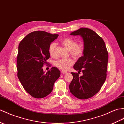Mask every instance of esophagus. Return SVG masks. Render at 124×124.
Returning a JSON list of instances; mask_svg holds the SVG:
<instances>
[{
    "label": "esophagus",
    "mask_w": 124,
    "mask_h": 124,
    "mask_svg": "<svg viewBox=\"0 0 124 124\" xmlns=\"http://www.w3.org/2000/svg\"><path fill=\"white\" fill-rule=\"evenodd\" d=\"M61 73H62V74H66V73H67V71H62L61 72Z\"/></svg>",
    "instance_id": "34e87169"
}]
</instances>
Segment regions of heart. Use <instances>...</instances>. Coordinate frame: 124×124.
Wrapping results in <instances>:
<instances>
[{"label":"heart","mask_w":124,"mask_h":124,"mask_svg":"<svg viewBox=\"0 0 124 124\" xmlns=\"http://www.w3.org/2000/svg\"><path fill=\"white\" fill-rule=\"evenodd\" d=\"M62 44L70 51L72 56L75 58H80L85 52L83 44H77V41L71 38H65L61 41ZM56 44L55 42L51 43L48 47V53L52 56H55ZM74 61L70 59H61L54 61V65L62 70H68L73 64Z\"/></svg>","instance_id":"1"}]
</instances>
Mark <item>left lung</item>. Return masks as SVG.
I'll list each match as a JSON object with an SVG mask.
<instances>
[{
  "label": "left lung",
  "mask_w": 124,
  "mask_h": 124,
  "mask_svg": "<svg viewBox=\"0 0 124 124\" xmlns=\"http://www.w3.org/2000/svg\"><path fill=\"white\" fill-rule=\"evenodd\" d=\"M81 36L85 46L83 56L73 66L83 75L71 72L73 80L69 89L74 96L86 99L94 96L102 87L107 76L108 54L103 39L89 28H81L70 34Z\"/></svg>",
  "instance_id": "8db88e82"
}]
</instances>
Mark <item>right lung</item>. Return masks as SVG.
<instances>
[{"label": "right lung", "mask_w": 124, "mask_h": 124, "mask_svg": "<svg viewBox=\"0 0 124 124\" xmlns=\"http://www.w3.org/2000/svg\"><path fill=\"white\" fill-rule=\"evenodd\" d=\"M58 36L37 31L28 34L19 44L17 76L25 90L36 98L48 96L60 77V71L56 67H52L46 73L43 69L50 56L49 45Z\"/></svg>", "instance_id": "obj_1"}]
</instances>
